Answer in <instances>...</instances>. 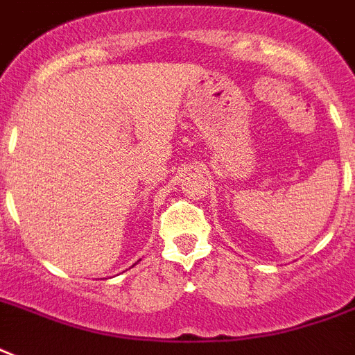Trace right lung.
<instances>
[{
    "label": "right lung",
    "mask_w": 355,
    "mask_h": 355,
    "mask_svg": "<svg viewBox=\"0 0 355 355\" xmlns=\"http://www.w3.org/2000/svg\"><path fill=\"white\" fill-rule=\"evenodd\" d=\"M138 261H139V259H138ZM134 265H136V263H134Z\"/></svg>",
    "instance_id": "1"
}]
</instances>
